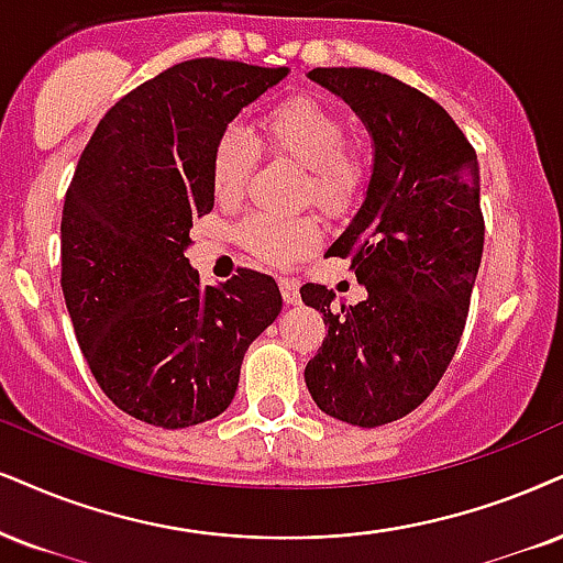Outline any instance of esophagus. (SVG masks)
I'll return each instance as SVG.
<instances>
[{
	"label": "esophagus",
	"instance_id": "1",
	"mask_svg": "<svg viewBox=\"0 0 563 563\" xmlns=\"http://www.w3.org/2000/svg\"><path fill=\"white\" fill-rule=\"evenodd\" d=\"M279 287H282V297H284V302H287V305H297V302H300V289H297V284H295V282L282 279V282H279Z\"/></svg>",
	"mask_w": 563,
	"mask_h": 563
}]
</instances>
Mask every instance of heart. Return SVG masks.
<instances>
[{"instance_id": "b5f03b06", "label": "heart", "mask_w": 563, "mask_h": 563, "mask_svg": "<svg viewBox=\"0 0 563 563\" xmlns=\"http://www.w3.org/2000/svg\"><path fill=\"white\" fill-rule=\"evenodd\" d=\"M271 154L287 158L308 172L302 200L339 211L363 187L367 158L360 145L346 143V124L334 109L313 96H292L274 107L263 120ZM258 141L240 124H229L217 137L211 154V187L221 203L238 200L258 164ZM238 238L250 253L268 263H289L310 253L321 240L316 217L279 219L253 213L242 221Z\"/></svg>"}]
</instances>
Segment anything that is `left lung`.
Wrapping results in <instances>:
<instances>
[{"label":"left lung","mask_w":563,"mask_h":563,"mask_svg":"<svg viewBox=\"0 0 563 563\" xmlns=\"http://www.w3.org/2000/svg\"><path fill=\"white\" fill-rule=\"evenodd\" d=\"M308 78L363 120L373 175L325 253L352 258L367 297L334 313L323 284L300 289L329 325L305 384L325 415L376 428L420 407L460 344L485 240L481 166L446 109L418 88L365 67H316Z\"/></svg>","instance_id":"8db88e82"}]
</instances>
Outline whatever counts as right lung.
Returning a JSON list of instances; mask_svg holds the SVG:
<instances>
[{
	"label": "right lung",
	"mask_w": 563,
	"mask_h": 563,
	"mask_svg": "<svg viewBox=\"0 0 563 563\" xmlns=\"http://www.w3.org/2000/svg\"><path fill=\"white\" fill-rule=\"evenodd\" d=\"M287 67L190 59L130 90L80 154L62 211V292L101 391L156 428L232 405L247 346L282 313L276 282L242 268L200 287L185 258L213 208L211 154L227 124Z\"/></svg>",
	"instance_id": "1"
}]
</instances>
